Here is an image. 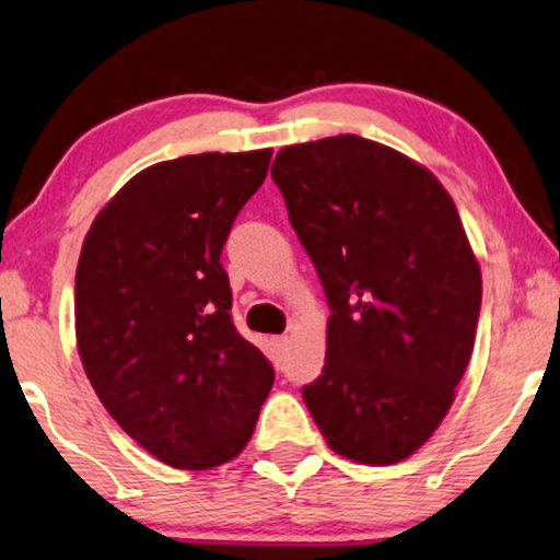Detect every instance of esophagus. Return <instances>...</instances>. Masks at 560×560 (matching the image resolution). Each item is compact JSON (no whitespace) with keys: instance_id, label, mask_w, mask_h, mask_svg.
I'll return each mask as SVG.
<instances>
[{"instance_id":"esophagus-1","label":"esophagus","mask_w":560,"mask_h":560,"mask_svg":"<svg viewBox=\"0 0 560 560\" xmlns=\"http://www.w3.org/2000/svg\"><path fill=\"white\" fill-rule=\"evenodd\" d=\"M273 346L279 353H284V350L289 348V335H279V338H273Z\"/></svg>"}]
</instances>
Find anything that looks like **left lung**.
I'll use <instances>...</instances> for the list:
<instances>
[{"label":"left lung","mask_w":560,"mask_h":560,"mask_svg":"<svg viewBox=\"0 0 560 560\" xmlns=\"http://www.w3.org/2000/svg\"><path fill=\"white\" fill-rule=\"evenodd\" d=\"M271 176L330 304L304 405L335 453L399 464L448 415L474 350L481 268L456 205L432 171L361 136L281 148Z\"/></svg>","instance_id":"8db88e82"}]
</instances>
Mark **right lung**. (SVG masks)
I'll list each match as a JSON object with an SVG mask.
<instances>
[{"label":"right lung","instance_id":"add662e5","mask_svg":"<svg viewBox=\"0 0 560 560\" xmlns=\"http://www.w3.org/2000/svg\"><path fill=\"white\" fill-rule=\"evenodd\" d=\"M271 148L153 163L96 214L73 289L77 348L96 397L132 441L184 471L248 445L273 369L230 319L220 264Z\"/></svg>","mask_w":560,"mask_h":560}]
</instances>
